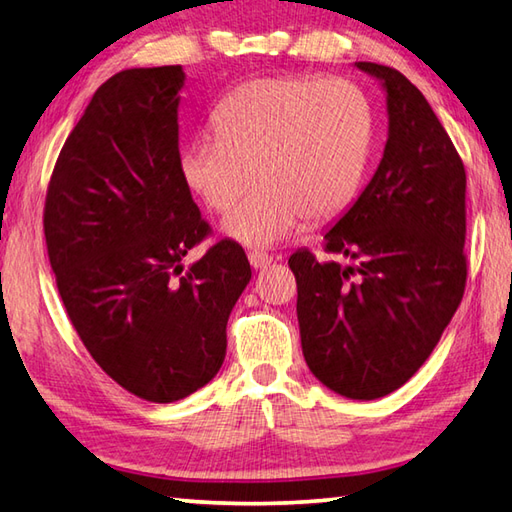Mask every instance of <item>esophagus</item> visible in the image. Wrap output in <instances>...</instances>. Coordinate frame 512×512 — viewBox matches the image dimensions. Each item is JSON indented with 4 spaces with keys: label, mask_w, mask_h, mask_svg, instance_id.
<instances>
[{
    "label": "esophagus",
    "mask_w": 512,
    "mask_h": 512,
    "mask_svg": "<svg viewBox=\"0 0 512 512\" xmlns=\"http://www.w3.org/2000/svg\"><path fill=\"white\" fill-rule=\"evenodd\" d=\"M248 262L255 268V271H262V268H266L273 262V257L268 253H262V250H253V253H248Z\"/></svg>",
    "instance_id": "esophagus-1"
}]
</instances>
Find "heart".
<instances>
[{
	"label": "heart",
	"mask_w": 512,
	"mask_h": 512,
	"mask_svg": "<svg viewBox=\"0 0 512 512\" xmlns=\"http://www.w3.org/2000/svg\"><path fill=\"white\" fill-rule=\"evenodd\" d=\"M217 136L181 152V176L210 210L226 212L257 176L248 197L224 219L246 246H275L311 219L349 206L365 174L371 109L340 78H257L219 102Z\"/></svg>",
	"instance_id": "heart-1"
}]
</instances>
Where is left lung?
Returning a JSON list of instances; mask_svg holds the SVG:
<instances>
[{
	"instance_id": "left-lung-1",
	"label": "left lung",
	"mask_w": 512,
	"mask_h": 512,
	"mask_svg": "<svg viewBox=\"0 0 512 512\" xmlns=\"http://www.w3.org/2000/svg\"><path fill=\"white\" fill-rule=\"evenodd\" d=\"M353 67L376 78L387 102L378 170L324 232L318 262L297 250L302 353L313 376L353 401L405 385L430 356L466 288V170L430 102L401 71Z\"/></svg>"
}]
</instances>
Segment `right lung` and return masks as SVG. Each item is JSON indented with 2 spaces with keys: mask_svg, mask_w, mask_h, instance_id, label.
Returning a JSON list of instances; mask_svg holds the SVG:
<instances>
[{
  "mask_svg": "<svg viewBox=\"0 0 512 512\" xmlns=\"http://www.w3.org/2000/svg\"><path fill=\"white\" fill-rule=\"evenodd\" d=\"M176 67L125 69L73 127L46 192L44 237L58 291L107 376L138 398L174 403L226 358V324L250 282L237 241L188 268L208 235L181 176Z\"/></svg>",
  "mask_w": 512,
  "mask_h": 512,
  "instance_id": "add662e5",
  "label": "right lung"
}]
</instances>
